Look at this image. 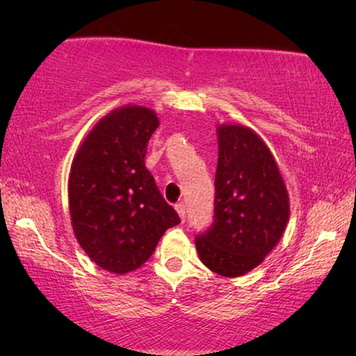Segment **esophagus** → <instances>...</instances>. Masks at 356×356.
Wrapping results in <instances>:
<instances>
[{
  "mask_svg": "<svg viewBox=\"0 0 356 356\" xmlns=\"http://www.w3.org/2000/svg\"><path fill=\"white\" fill-rule=\"evenodd\" d=\"M175 209H177L179 218L184 220V218H186V206H184L183 202H179V204H177V206H175Z\"/></svg>",
  "mask_w": 356,
  "mask_h": 356,
  "instance_id": "obj_1",
  "label": "esophagus"
}]
</instances>
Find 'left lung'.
Instances as JSON below:
<instances>
[{"instance_id":"obj_1","label":"left lung","mask_w":356,"mask_h":356,"mask_svg":"<svg viewBox=\"0 0 356 356\" xmlns=\"http://www.w3.org/2000/svg\"><path fill=\"white\" fill-rule=\"evenodd\" d=\"M218 162L211 228L196 235L199 259L223 277H240L274 250L290 204L274 155L241 124L218 126Z\"/></svg>"}]
</instances>
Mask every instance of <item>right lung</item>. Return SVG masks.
Here are the masks:
<instances>
[{
  "mask_svg": "<svg viewBox=\"0 0 356 356\" xmlns=\"http://www.w3.org/2000/svg\"><path fill=\"white\" fill-rule=\"evenodd\" d=\"M159 118L145 106L111 111L90 131L72 160L70 211L74 235L102 269L126 274L152 256L179 223L145 168Z\"/></svg>",
  "mask_w": 356,
  "mask_h": 356,
  "instance_id": "right-lung-1",
  "label": "right lung"
}]
</instances>
